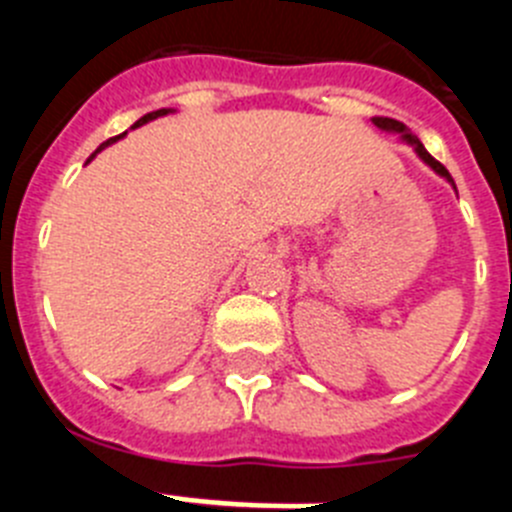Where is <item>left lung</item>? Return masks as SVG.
Returning a JSON list of instances; mask_svg holds the SVG:
<instances>
[{
    "label": "left lung",
    "instance_id": "left-lung-1",
    "mask_svg": "<svg viewBox=\"0 0 512 512\" xmlns=\"http://www.w3.org/2000/svg\"><path fill=\"white\" fill-rule=\"evenodd\" d=\"M372 122H374V125H377L379 130H384V133L400 135V140H402V143H405V146H410V148H413V151H415V156H418L420 161H423V164L428 166V169H433V171H436V174L441 176V179H446V182H449L451 187H454V192H456V184H454V179H451V174H449V171H446V166H443V164H438L436 158H433L431 153L425 151V146H423V143H420V140H418V135H413V133H410V128H405V125H402V122L392 120V117H372Z\"/></svg>",
    "mask_w": 512,
    "mask_h": 512
}]
</instances>
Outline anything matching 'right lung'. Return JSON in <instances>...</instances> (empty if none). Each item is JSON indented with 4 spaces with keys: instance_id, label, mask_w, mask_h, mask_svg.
Here are the masks:
<instances>
[{
    "instance_id": "add662e5",
    "label": "right lung",
    "mask_w": 512,
    "mask_h": 512,
    "mask_svg": "<svg viewBox=\"0 0 512 512\" xmlns=\"http://www.w3.org/2000/svg\"><path fill=\"white\" fill-rule=\"evenodd\" d=\"M171 112H176V110H171V107H164V110L148 112V115H143V117H140V120H138V122H135V125H133V128H130V130L140 128V125H146V122L156 120V117H164V115H171ZM125 135H128V133H122V135H117V138H110V140H104L102 146H99V148H97V151H94V153H92V156H89V158H87V164H89V161H92V158H94V156H97V153H99V151H104V148H107V146H112V143H117V140H120V138H125Z\"/></svg>"
}]
</instances>
